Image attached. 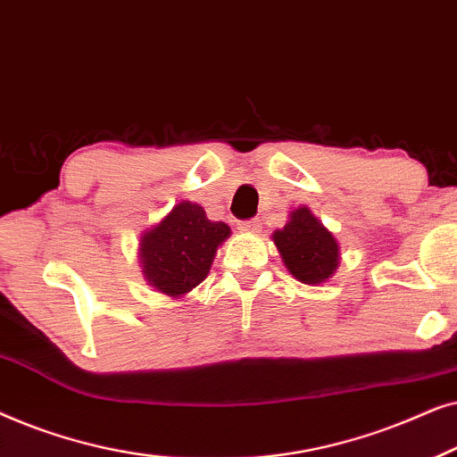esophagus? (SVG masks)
<instances>
[{"mask_svg":"<svg viewBox=\"0 0 457 457\" xmlns=\"http://www.w3.org/2000/svg\"><path fill=\"white\" fill-rule=\"evenodd\" d=\"M241 230V233H258L260 230V220L258 218H252V220H243L239 222V227H237Z\"/></svg>","mask_w":457,"mask_h":457,"instance_id":"34e87169","label":"esophagus"}]
</instances>
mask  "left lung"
<instances>
[{
	"label": "left lung",
	"instance_id": "left-lung-1",
	"mask_svg": "<svg viewBox=\"0 0 457 457\" xmlns=\"http://www.w3.org/2000/svg\"><path fill=\"white\" fill-rule=\"evenodd\" d=\"M272 239L289 272L305 285L324 283L337 270L339 245L308 208L291 212V220Z\"/></svg>",
	"mask_w": 457,
	"mask_h": 457
}]
</instances>
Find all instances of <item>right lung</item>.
Listing matches in <instances>:
<instances>
[{
	"label": "right lung",
	"mask_w": 457,
	"mask_h": 457,
	"mask_svg": "<svg viewBox=\"0 0 457 457\" xmlns=\"http://www.w3.org/2000/svg\"><path fill=\"white\" fill-rule=\"evenodd\" d=\"M230 235L224 222H212L202 205L183 202L141 239L143 272L155 289L179 297L208 277L214 253Z\"/></svg>",
	"instance_id": "right-lung-1"
}]
</instances>
